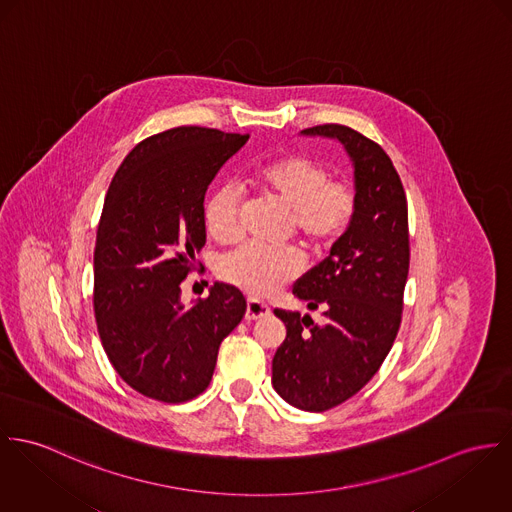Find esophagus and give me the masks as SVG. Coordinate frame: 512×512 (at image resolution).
Listing matches in <instances>:
<instances>
[{
    "instance_id": "34e87169",
    "label": "esophagus",
    "mask_w": 512,
    "mask_h": 512,
    "mask_svg": "<svg viewBox=\"0 0 512 512\" xmlns=\"http://www.w3.org/2000/svg\"><path fill=\"white\" fill-rule=\"evenodd\" d=\"M269 312H271V308H269L265 302H261V300H257V298H249V300H247V310H245V318H247V320L263 318V316H267Z\"/></svg>"
}]
</instances>
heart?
I'll return each instance as SVG.
<instances>
[{"label":"heart","mask_w":512,"mask_h":512,"mask_svg":"<svg viewBox=\"0 0 512 512\" xmlns=\"http://www.w3.org/2000/svg\"><path fill=\"white\" fill-rule=\"evenodd\" d=\"M247 180L263 194L290 210L296 235L312 249H326L349 228L355 214V192L347 182L330 180L328 169L304 155H286L261 163L249 171ZM241 196L233 186H220L204 206V222L216 241H231L239 229ZM302 269V257L294 247L265 249L239 243L218 265L226 283L249 294H271L290 283Z\"/></svg>","instance_id":"1"}]
</instances>
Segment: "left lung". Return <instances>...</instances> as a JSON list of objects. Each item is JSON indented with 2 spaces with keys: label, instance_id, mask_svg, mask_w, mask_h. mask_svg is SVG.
<instances>
[{
  "label": "left lung",
  "instance_id": "obj_1",
  "mask_svg": "<svg viewBox=\"0 0 512 512\" xmlns=\"http://www.w3.org/2000/svg\"><path fill=\"white\" fill-rule=\"evenodd\" d=\"M302 135L340 141L357 200L330 255L292 288L322 320L275 310L286 338L273 357V387L288 404L322 412L361 391L397 338L410 259L408 208L393 161L375 141L338 123Z\"/></svg>",
  "mask_w": 512,
  "mask_h": 512
}]
</instances>
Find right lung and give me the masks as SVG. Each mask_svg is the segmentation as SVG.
Listing matches in <instances>:
<instances>
[{
    "label": "right lung",
    "mask_w": 512,
    "mask_h": 512,
    "mask_svg": "<svg viewBox=\"0 0 512 512\" xmlns=\"http://www.w3.org/2000/svg\"><path fill=\"white\" fill-rule=\"evenodd\" d=\"M249 135L174 127L141 141L108 188L94 249V314L117 375L161 402L198 397L218 349L245 316L239 288L214 283L180 302L206 243L204 196Z\"/></svg>",
    "instance_id": "obj_1"
}]
</instances>
